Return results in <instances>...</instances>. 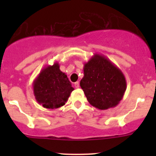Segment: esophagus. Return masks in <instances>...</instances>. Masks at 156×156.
Wrapping results in <instances>:
<instances>
[{
  "label": "esophagus",
  "instance_id": "esophagus-1",
  "mask_svg": "<svg viewBox=\"0 0 156 156\" xmlns=\"http://www.w3.org/2000/svg\"><path fill=\"white\" fill-rule=\"evenodd\" d=\"M75 88H78L80 87L79 82H78V81H76V82L75 83Z\"/></svg>",
  "mask_w": 156,
  "mask_h": 156
}]
</instances>
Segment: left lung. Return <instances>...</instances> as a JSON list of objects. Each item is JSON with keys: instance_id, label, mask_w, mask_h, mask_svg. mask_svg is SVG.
<instances>
[{"instance_id": "1", "label": "left lung", "mask_w": 156, "mask_h": 156, "mask_svg": "<svg viewBox=\"0 0 156 156\" xmlns=\"http://www.w3.org/2000/svg\"><path fill=\"white\" fill-rule=\"evenodd\" d=\"M80 86L91 106L106 110L120 103L127 83L119 67L103 55L95 53L84 63Z\"/></svg>"}]
</instances>
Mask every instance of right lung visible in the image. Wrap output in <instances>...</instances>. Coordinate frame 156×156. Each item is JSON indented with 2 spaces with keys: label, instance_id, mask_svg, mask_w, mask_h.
I'll list each match as a JSON object with an SVG mask.
<instances>
[{
  "label": "right lung",
  "instance_id": "obj_1",
  "mask_svg": "<svg viewBox=\"0 0 156 156\" xmlns=\"http://www.w3.org/2000/svg\"><path fill=\"white\" fill-rule=\"evenodd\" d=\"M32 85L37 103L50 109L64 106L74 90L66 74L59 69L57 62L44 67Z\"/></svg>",
  "mask_w": 156,
  "mask_h": 156
}]
</instances>
